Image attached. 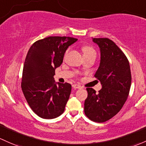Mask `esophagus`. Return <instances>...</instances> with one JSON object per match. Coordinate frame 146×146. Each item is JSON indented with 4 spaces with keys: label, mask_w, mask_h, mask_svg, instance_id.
Segmentation results:
<instances>
[{
    "label": "esophagus",
    "mask_w": 146,
    "mask_h": 146,
    "mask_svg": "<svg viewBox=\"0 0 146 146\" xmlns=\"http://www.w3.org/2000/svg\"><path fill=\"white\" fill-rule=\"evenodd\" d=\"M72 87L75 89H82V86H80V85H78V84H73V85H72Z\"/></svg>",
    "instance_id": "obj_1"
}]
</instances>
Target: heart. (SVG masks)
<instances>
[{
	"mask_svg": "<svg viewBox=\"0 0 146 146\" xmlns=\"http://www.w3.org/2000/svg\"><path fill=\"white\" fill-rule=\"evenodd\" d=\"M69 49L66 50V54L68 53ZM82 52H83L84 54H90V53H92V52H95V50H94L92 47L90 46H85V47H82Z\"/></svg>",
	"mask_w": 146,
	"mask_h": 146,
	"instance_id": "obj_1",
	"label": "heart"
}]
</instances>
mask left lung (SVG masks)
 Here are the masks:
<instances>
[{
	"mask_svg": "<svg viewBox=\"0 0 146 146\" xmlns=\"http://www.w3.org/2000/svg\"><path fill=\"white\" fill-rule=\"evenodd\" d=\"M100 48L101 61L94 77L102 88H87L85 114L91 120L104 122L114 117L127 101L131 83L129 63L123 52L108 38H92Z\"/></svg>",
	"mask_w": 146,
	"mask_h": 146,
	"instance_id": "1",
	"label": "left lung"
}]
</instances>
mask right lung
Masks as SVG:
<instances>
[{"label": "right lung", "instance_id": "add662e5", "mask_svg": "<svg viewBox=\"0 0 146 146\" xmlns=\"http://www.w3.org/2000/svg\"><path fill=\"white\" fill-rule=\"evenodd\" d=\"M78 40L66 36H50L35 42L24 61L21 87L32 110L44 119L64 113L71 92L69 83H55V68L63 62L67 48Z\"/></svg>", "mask_w": 146, "mask_h": 146}]
</instances>
